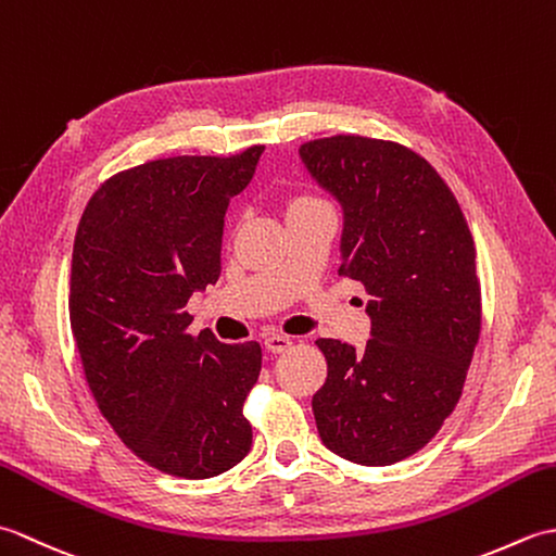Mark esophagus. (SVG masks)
I'll return each mask as SVG.
<instances>
[{
  "mask_svg": "<svg viewBox=\"0 0 556 556\" xmlns=\"http://www.w3.org/2000/svg\"><path fill=\"white\" fill-rule=\"evenodd\" d=\"M293 341L289 337H281V334H271L265 339V351L267 353H285L287 349H291Z\"/></svg>",
  "mask_w": 556,
  "mask_h": 556,
  "instance_id": "esophagus-1",
  "label": "esophagus"
}]
</instances>
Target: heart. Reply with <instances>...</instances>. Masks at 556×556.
I'll use <instances>...</instances> for the list:
<instances>
[{
  "instance_id": "obj_1",
  "label": "heart",
  "mask_w": 556,
  "mask_h": 556,
  "mask_svg": "<svg viewBox=\"0 0 556 556\" xmlns=\"http://www.w3.org/2000/svg\"><path fill=\"white\" fill-rule=\"evenodd\" d=\"M317 200L315 198H311V195H301V198H296V200H291V205H289V210H299V207H308V205H315Z\"/></svg>"
}]
</instances>
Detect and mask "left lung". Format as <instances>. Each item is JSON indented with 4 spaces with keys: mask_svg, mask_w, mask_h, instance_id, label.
Segmentation results:
<instances>
[{
    "mask_svg": "<svg viewBox=\"0 0 556 556\" xmlns=\"http://www.w3.org/2000/svg\"><path fill=\"white\" fill-rule=\"evenodd\" d=\"M341 215V275L370 301L358 353L320 339L327 382L313 396L323 444L361 466H392L454 410L480 337L476 245L454 193L416 152L363 136L299 150Z\"/></svg>",
    "mask_w": 556,
    "mask_h": 556,
    "instance_id": "left-lung-1",
    "label": "left lung"
}]
</instances>
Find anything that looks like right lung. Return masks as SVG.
<instances>
[{"label": "right lung", "instance_id": "right-lung-1", "mask_svg": "<svg viewBox=\"0 0 556 556\" xmlns=\"http://www.w3.org/2000/svg\"><path fill=\"white\" fill-rule=\"evenodd\" d=\"M263 146L236 157H169L102 184L71 257V329L102 416L152 468L203 480L251 452L243 401L255 341L186 332L193 293L217 285L224 215L255 176Z\"/></svg>", "mask_w": 556, "mask_h": 556}]
</instances>
